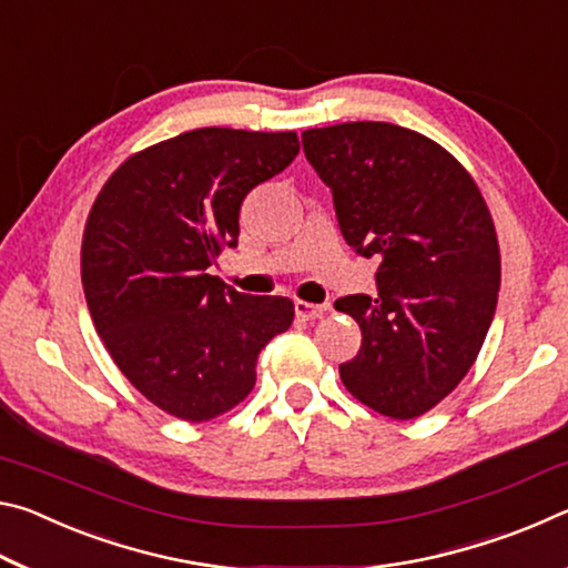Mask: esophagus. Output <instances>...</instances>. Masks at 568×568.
I'll use <instances>...</instances> for the list:
<instances>
[{"label": "esophagus", "mask_w": 568, "mask_h": 568, "mask_svg": "<svg viewBox=\"0 0 568 568\" xmlns=\"http://www.w3.org/2000/svg\"><path fill=\"white\" fill-rule=\"evenodd\" d=\"M328 311V305H315V303H305V301H295V315L303 321H315Z\"/></svg>", "instance_id": "obj_1"}]
</instances>
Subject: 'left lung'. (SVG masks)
I'll use <instances>...</instances> for the list:
<instances>
[{
  "instance_id": "obj_1",
  "label": "left lung",
  "mask_w": 568,
  "mask_h": 568,
  "mask_svg": "<svg viewBox=\"0 0 568 568\" xmlns=\"http://www.w3.org/2000/svg\"><path fill=\"white\" fill-rule=\"evenodd\" d=\"M303 152L345 243L378 263V297L335 301L363 333L343 386L383 416L416 418L458 386L491 328L501 255L486 200L450 152L400 124L305 130Z\"/></svg>"
}]
</instances>
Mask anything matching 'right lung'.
I'll use <instances>...</instances> for the list:
<instances>
[{
	"mask_svg": "<svg viewBox=\"0 0 568 568\" xmlns=\"http://www.w3.org/2000/svg\"><path fill=\"white\" fill-rule=\"evenodd\" d=\"M295 132L200 128L112 172L82 237V285L104 348L170 416L200 423L255 386L257 355L291 328L295 305L210 275L235 247L250 190L295 160Z\"/></svg>",
	"mask_w": 568,
	"mask_h": 568,
	"instance_id": "1",
	"label": "right lung"
}]
</instances>
